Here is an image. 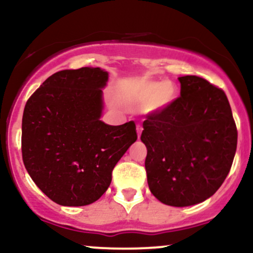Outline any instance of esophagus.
Wrapping results in <instances>:
<instances>
[{"label":"esophagus","instance_id":"1","mask_svg":"<svg viewBox=\"0 0 253 253\" xmlns=\"http://www.w3.org/2000/svg\"><path fill=\"white\" fill-rule=\"evenodd\" d=\"M136 132H138V138H140L141 132H143V127L140 125H136Z\"/></svg>","mask_w":253,"mask_h":253}]
</instances>
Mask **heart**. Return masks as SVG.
<instances>
[{
  "label": "heart",
  "mask_w": 253,
  "mask_h": 253,
  "mask_svg": "<svg viewBox=\"0 0 253 253\" xmlns=\"http://www.w3.org/2000/svg\"><path fill=\"white\" fill-rule=\"evenodd\" d=\"M177 88L173 83H159L151 80H141L135 84L132 97L136 102H145V110L149 113L167 108L176 98Z\"/></svg>",
  "instance_id": "heart-1"
}]
</instances>
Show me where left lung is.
Here are the masks:
<instances>
[{"label": "left lung", "mask_w": 253, "mask_h": 253, "mask_svg": "<svg viewBox=\"0 0 253 253\" xmlns=\"http://www.w3.org/2000/svg\"><path fill=\"white\" fill-rule=\"evenodd\" d=\"M181 96L149 113L141 141L151 193L165 205L200 203L221 187L233 163L238 130L222 89L197 76L179 77Z\"/></svg>", "instance_id": "1"}]
</instances>
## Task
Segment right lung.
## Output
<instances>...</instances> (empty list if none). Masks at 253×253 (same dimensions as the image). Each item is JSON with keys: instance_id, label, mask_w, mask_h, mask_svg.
<instances>
[{"instance_id": "1", "label": "right lung", "mask_w": 253, "mask_h": 253, "mask_svg": "<svg viewBox=\"0 0 253 253\" xmlns=\"http://www.w3.org/2000/svg\"><path fill=\"white\" fill-rule=\"evenodd\" d=\"M107 81L100 68L56 72L25 106L22 161L39 189L58 205L97 201L138 138L134 121L110 126L100 120Z\"/></svg>"}]
</instances>
